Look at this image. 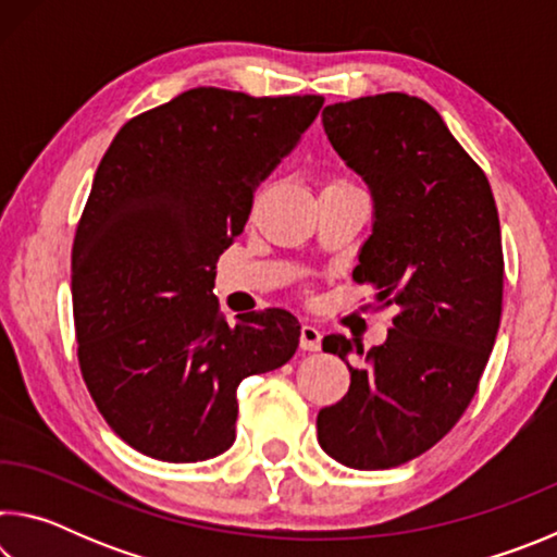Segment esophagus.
I'll use <instances>...</instances> for the list:
<instances>
[{
    "instance_id": "obj_1",
    "label": "esophagus",
    "mask_w": 557,
    "mask_h": 557,
    "mask_svg": "<svg viewBox=\"0 0 557 557\" xmlns=\"http://www.w3.org/2000/svg\"><path fill=\"white\" fill-rule=\"evenodd\" d=\"M319 344H322V332L314 324H301L299 329V346L305 351H319Z\"/></svg>"
}]
</instances>
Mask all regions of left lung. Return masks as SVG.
Returning a JSON list of instances; mask_svg holds the SVG:
<instances>
[{
	"mask_svg": "<svg viewBox=\"0 0 557 557\" xmlns=\"http://www.w3.org/2000/svg\"><path fill=\"white\" fill-rule=\"evenodd\" d=\"M322 122L373 199L354 280L395 305V317L369 354L344 334L324 336L351 385L319 410L317 437L346 467L391 469L437 445L474 398L502 322L498 211L488 178L425 100L334 102ZM351 352L364 358L356 370Z\"/></svg>",
	"mask_w": 557,
	"mask_h": 557,
	"instance_id": "8db88e82",
	"label": "left lung"
}]
</instances>
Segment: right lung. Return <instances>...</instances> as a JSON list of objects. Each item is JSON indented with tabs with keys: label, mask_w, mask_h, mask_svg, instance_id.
<instances>
[{
	"label": "right lung",
	"mask_w": 557,
	"mask_h": 557,
	"mask_svg": "<svg viewBox=\"0 0 557 557\" xmlns=\"http://www.w3.org/2000/svg\"><path fill=\"white\" fill-rule=\"evenodd\" d=\"M322 106L191 88L132 117L100 159L71 256L78 361L102 418L143 455H223L240 381L295 356L297 317L265 309L231 326L213 280L256 186Z\"/></svg>",
	"instance_id": "1"
}]
</instances>
